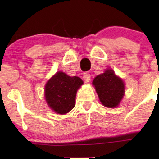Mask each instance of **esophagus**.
Listing matches in <instances>:
<instances>
[{
    "label": "esophagus",
    "instance_id": "obj_1",
    "mask_svg": "<svg viewBox=\"0 0 159 159\" xmlns=\"http://www.w3.org/2000/svg\"><path fill=\"white\" fill-rule=\"evenodd\" d=\"M90 78H91L90 74L89 73V72H86V73L84 74L83 78H84V80L85 82H89V81H90Z\"/></svg>",
    "mask_w": 159,
    "mask_h": 159
}]
</instances>
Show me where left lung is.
<instances>
[{
  "label": "left lung",
  "instance_id": "left-lung-1",
  "mask_svg": "<svg viewBox=\"0 0 159 159\" xmlns=\"http://www.w3.org/2000/svg\"><path fill=\"white\" fill-rule=\"evenodd\" d=\"M93 84L104 106L115 107L119 105L123 97L125 86L123 81L115 75L112 69H107L96 76Z\"/></svg>",
  "mask_w": 159,
  "mask_h": 159
}]
</instances>
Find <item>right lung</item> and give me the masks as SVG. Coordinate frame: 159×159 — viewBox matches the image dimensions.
Returning <instances> with one entry per match:
<instances>
[{
  "label": "right lung",
  "mask_w": 159,
  "mask_h": 159,
  "mask_svg": "<svg viewBox=\"0 0 159 159\" xmlns=\"http://www.w3.org/2000/svg\"><path fill=\"white\" fill-rule=\"evenodd\" d=\"M81 84L83 81L80 78L58 72L45 85V100L56 113L67 114L75 107L76 93Z\"/></svg>",
  "instance_id": "1"
}]
</instances>
